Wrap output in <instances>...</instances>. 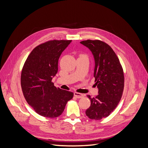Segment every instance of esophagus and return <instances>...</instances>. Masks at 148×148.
I'll return each mask as SVG.
<instances>
[{"instance_id":"1","label":"esophagus","mask_w":148,"mask_h":148,"mask_svg":"<svg viewBox=\"0 0 148 148\" xmlns=\"http://www.w3.org/2000/svg\"><path fill=\"white\" fill-rule=\"evenodd\" d=\"M74 96L77 98H78V99H79V98H82L84 97V95H83V94L77 92H74Z\"/></svg>"}]
</instances>
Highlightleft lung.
<instances>
[{
  "instance_id": "1",
  "label": "left lung",
  "mask_w": 148,
  "mask_h": 148,
  "mask_svg": "<svg viewBox=\"0 0 148 148\" xmlns=\"http://www.w3.org/2000/svg\"><path fill=\"white\" fill-rule=\"evenodd\" d=\"M92 52L95 59L94 77L98 95L91 98L86 115L91 120H99L110 114L119 103L124 88V75L117 55L108 44L99 40L80 42Z\"/></svg>"
}]
</instances>
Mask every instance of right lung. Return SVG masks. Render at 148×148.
I'll return each mask as SVG.
<instances>
[{
	"label": "right lung",
	"instance_id": "obj_1",
	"mask_svg": "<svg viewBox=\"0 0 148 148\" xmlns=\"http://www.w3.org/2000/svg\"><path fill=\"white\" fill-rule=\"evenodd\" d=\"M71 40H53L36 47L23 67L21 86L25 99L36 112L55 118L63 112L73 93L56 88L52 82L58 71L60 55Z\"/></svg>",
	"mask_w": 148,
	"mask_h": 148
}]
</instances>
